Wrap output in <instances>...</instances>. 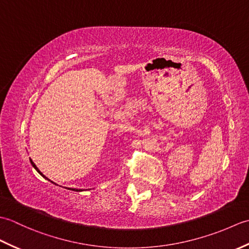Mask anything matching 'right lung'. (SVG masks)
Instances as JSON below:
<instances>
[{
  "label": "right lung",
  "instance_id": "obj_1",
  "mask_svg": "<svg viewBox=\"0 0 249 249\" xmlns=\"http://www.w3.org/2000/svg\"><path fill=\"white\" fill-rule=\"evenodd\" d=\"M30 161H31V163H32V166H33V167H34V169H35V170H36L37 172H38V173L40 174V176H41V177H43V178H46V179H48V181H50V182H51L52 184H54V185H56V184H55L54 182H52V181H51V179H49L48 178H47L46 176H44V174H43V173H41V172L39 171V169L36 167V165H35V163H34V161H33V160H31V158H30ZM67 189H71V190H73V192H82V189H76V188H67Z\"/></svg>",
  "mask_w": 249,
  "mask_h": 249
}]
</instances>
